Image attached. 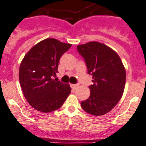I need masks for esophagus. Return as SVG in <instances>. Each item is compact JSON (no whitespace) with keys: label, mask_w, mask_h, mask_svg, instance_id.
I'll use <instances>...</instances> for the list:
<instances>
[{"label":"esophagus","mask_w":146,"mask_h":146,"mask_svg":"<svg viewBox=\"0 0 146 146\" xmlns=\"http://www.w3.org/2000/svg\"><path fill=\"white\" fill-rule=\"evenodd\" d=\"M70 86H71V88H73V89L75 90V89H76L77 88L79 87V85H77V84H72Z\"/></svg>","instance_id":"1"}]
</instances>
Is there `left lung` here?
<instances>
[{"label":"left lung","instance_id":"left-lung-1","mask_svg":"<svg viewBox=\"0 0 146 146\" xmlns=\"http://www.w3.org/2000/svg\"><path fill=\"white\" fill-rule=\"evenodd\" d=\"M85 59L88 73L92 75L91 94L81 102L82 108L93 115H103L116 106L123 94L126 71L120 57L113 49L98 42L77 46Z\"/></svg>","mask_w":146,"mask_h":146}]
</instances>
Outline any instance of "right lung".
Masks as SVG:
<instances>
[{
	"mask_svg": "<svg viewBox=\"0 0 146 146\" xmlns=\"http://www.w3.org/2000/svg\"><path fill=\"white\" fill-rule=\"evenodd\" d=\"M70 46L56 39H46L33 46L22 59L20 85L25 99L35 110L42 112L54 111L70 94L68 84L53 79L61 55Z\"/></svg>",
	"mask_w": 146,
	"mask_h": 146,
	"instance_id": "add662e5",
	"label": "right lung"
}]
</instances>
